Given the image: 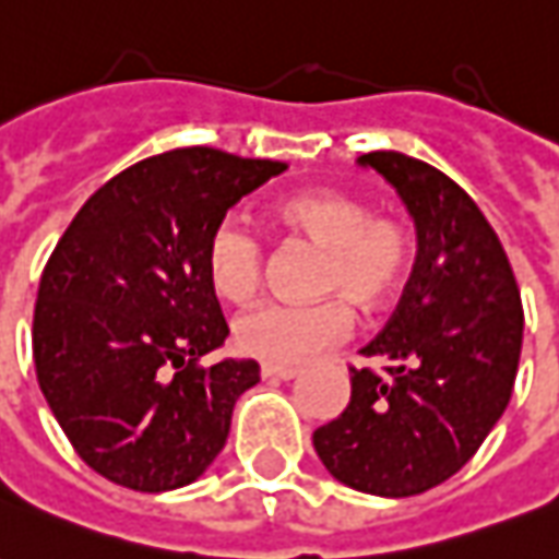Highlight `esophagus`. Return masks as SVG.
<instances>
[{
	"mask_svg": "<svg viewBox=\"0 0 559 559\" xmlns=\"http://www.w3.org/2000/svg\"><path fill=\"white\" fill-rule=\"evenodd\" d=\"M261 377L264 380H292V377H298V368H292V365H261Z\"/></svg>",
	"mask_w": 559,
	"mask_h": 559,
	"instance_id": "obj_1",
	"label": "esophagus"
}]
</instances>
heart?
<instances>
[{
  "instance_id": "b5f03b06",
  "label": "heart",
  "mask_w": 559,
  "mask_h": 559,
  "mask_svg": "<svg viewBox=\"0 0 559 559\" xmlns=\"http://www.w3.org/2000/svg\"><path fill=\"white\" fill-rule=\"evenodd\" d=\"M273 218L292 234L322 246L310 304L271 301L252 307L234 325V341L246 356L267 365H301L341 344L361 313L383 310L399 295L414 267V237L395 215H377L368 200L341 188H307L280 198ZM264 237L242 215L218 218L203 246L206 280L218 298L249 301L264 273Z\"/></svg>"
}]
</instances>
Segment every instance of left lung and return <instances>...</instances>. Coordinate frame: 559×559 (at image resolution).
<instances>
[{
  "instance_id": "obj_1",
  "label": "left lung",
  "mask_w": 559,
  "mask_h": 559,
  "mask_svg": "<svg viewBox=\"0 0 559 559\" xmlns=\"http://www.w3.org/2000/svg\"><path fill=\"white\" fill-rule=\"evenodd\" d=\"M417 222V264L386 329L349 365V404L319 426L331 475L371 496H417L456 475L508 407L523 344L521 288L478 203L448 173L368 152Z\"/></svg>"
}]
</instances>
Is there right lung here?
Segmentation results:
<instances>
[{"label":"right lung","mask_w":559,"mask_h":559,"mask_svg":"<svg viewBox=\"0 0 559 559\" xmlns=\"http://www.w3.org/2000/svg\"><path fill=\"white\" fill-rule=\"evenodd\" d=\"M283 169L206 145L145 157L94 191L53 246L33 359L48 407L96 475L176 490L225 448L258 365H203L228 337L203 246L242 194Z\"/></svg>","instance_id":"obj_1"}]
</instances>
